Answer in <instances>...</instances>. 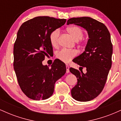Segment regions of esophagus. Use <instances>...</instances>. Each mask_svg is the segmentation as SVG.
<instances>
[{"instance_id": "obj_1", "label": "esophagus", "mask_w": 121, "mask_h": 121, "mask_svg": "<svg viewBox=\"0 0 121 121\" xmlns=\"http://www.w3.org/2000/svg\"><path fill=\"white\" fill-rule=\"evenodd\" d=\"M66 73H69V65L68 64L66 65Z\"/></svg>"}]
</instances>
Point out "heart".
I'll return each mask as SVG.
<instances>
[{"mask_svg": "<svg viewBox=\"0 0 121 121\" xmlns=\"http://www.w3.org/2000/svg\"><path fill=\"white\" fill-rule=\"evenodd\" d=\"M67 32L76 41L81 40L84 36V32L81 28L77 26H71L67 28ZM60 35V30L57 29L53 30L49 36V41L53 47L57 45ZM77 55L76 50H68L62 49L56 53V57L62 61L68 62Z\"/></svg>", "mask_w": 121, "mask_h": 121, "instance_id": "heart-1", "label": "heart"}]
</instances>
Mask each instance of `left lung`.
<instances>
[{
  "label": "left lung",
  "instance_id": "8db88e82",
  "mask_svg": "<svg viewBox=\"0 0 121 121\" xmlns=\"http://www.w3.org/2000/svg\"><path fill=\"white\" fill-rule=\"evenodd\" d=\"M72 24L82 27L88 35L84 52L73 60L86 68V73L69 69L78 81L71 90L72 97L76 101L86 102L96 98L103 90L112 67L113 45L110 34L103 23L90 17H81L69 19L67 25Z\"/></svg>",
  "mask_w": 121,
  "mask_h": 121
}]
</instances>
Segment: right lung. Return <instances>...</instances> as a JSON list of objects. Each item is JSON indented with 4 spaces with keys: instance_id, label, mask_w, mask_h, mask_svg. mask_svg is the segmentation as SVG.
I'll use <instances>...</instances> for the list:
<instances>
[{
    "instance_id": "obj_1",
    "label": "right lung",
    "mask_w": 121,
    "mask_h": 121,
    "mask_svg": "<svg viewBox=\"0 0 121 121\" xmlns=\"http://www.w3.org/2000/svg\"><path fill=\"white\" fill-rule=\"evenodd\" d=\"M66 19L38 16L22 24L13 46V68L23 92L34 100L46 99L53 93L55 84L66 73L64 62L56 61L49 69L43 65L53 52L49 36L64 25Z\"/></svg>"
}]
</instances>
